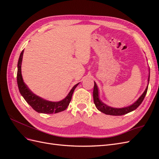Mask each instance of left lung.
<instances>
[{"mask_svg":"<svg viewBox=\"0 0 159 159\" xmlns=\"http://www.w3.org/2000/svg\"><path fill=\"white\" fill-rule=\"evenodd\" d=\"M149 79H150V69H148V84L145 90L144 91L143 94L138 98V99L135 102H134L133 104L129 105L127 107H124L121 108H115L110 107L109 105H106L102 102V101L100 99L99 95V89L97 84L94 81V88H93V101L95 105V107L97 109L100 111L101 112H102L106 115H115V116H117V115H123L125 114H127L128 113H130L133 111L135 110L139 105L141 104L145 98V95L147 92L148 89V85L149 82Z\"/></svg>","mask_w":159,"mask_h":159,"instance_id":"8db88e82","label":"left lung"}]
</instances>
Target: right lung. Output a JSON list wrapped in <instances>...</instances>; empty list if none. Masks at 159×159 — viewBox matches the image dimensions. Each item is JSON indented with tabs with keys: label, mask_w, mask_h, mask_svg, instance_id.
Segmentation results:
<instances>
[{
	"label": "right lung",
	"mask_w": 159,
	"mask_h": 159,
	"mask_svg": "<svg viewBox=\"0 0 159 159\" xmlns=\"http://www.w3.org/2000/svg\"><path fill=\"white\" fill-rule=\"evenodd\" d=\"M23 54L24 50L22 51L18 61L17 84L19 91H20L24 99L33 108V109H34L38 113L52 114L63 111L66 109L71 102L72 94H73L75 89L80 83L75 84L71 88L68 95L64 99L59 101V102H51V101H48L39 97L38 95L34 93L28 88L27 85L24 82L21 71Z\"/></svg>",
	"instance_id": "obj_1"
}]
</instances>
